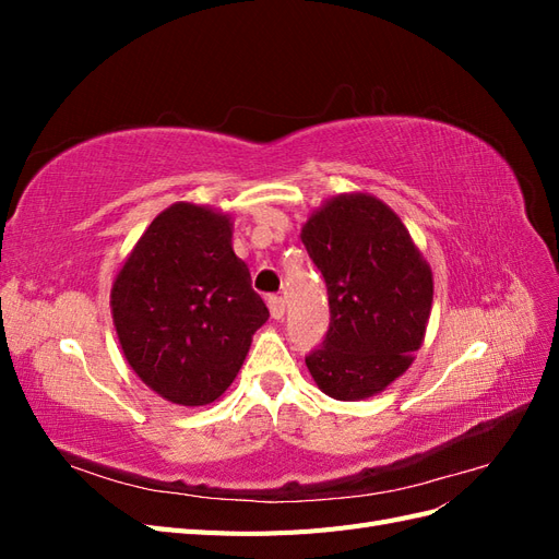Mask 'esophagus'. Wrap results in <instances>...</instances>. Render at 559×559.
Listing matches in <instances>:
<instances>
[{"label": "esophagus", "instance_id": "obj_1", "mask_svg": "<svg viewBox=\"0 0 559 559\" xmlns=\"http://www.w3.org/2000/svg\"><path fill=\"white\" fill-rule=\"evenodd\" d=\"M267 308H270V314H273V319H282L284 317V298L282 296H267Z\"/></svg>", "mask_w": 559, "mask_h": 559}]
</instances>
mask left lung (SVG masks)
<instances>
[{
  "instance_id": "left-lung-1",
  "label": "left lung",
  "mask_w": 559,
  "mask_h": 559,
  "mask_svg": "<svg viewBox=\"0 0 559 559\" xmlns=\"http://www.w3.org/2000/svg\"><path fill=\"white\" fill-rule=\"evenodd\" d=\"M324 275L331 324L310 352L312 380L335 401L370 399L401 378L425 343L433 273L399 214L370 193H341L300 230Z\"/></svg>"
}]
</instances>
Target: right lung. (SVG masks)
Masks as SVG:
<instances>
[{"instance_id":"add662e5","label":"right lung","mask_w":559,"mask_h":559,"mask_svg":"<svg viewBox=\"0 0 559 559\" xmlns=\"http://www.w3.org/2000/svg\"><path fill=\"white\" fill-rule=\"evenodd\" d=\"M109 302L130 368L158 396L189 408L226 392L270 317L233 251L230 214L195 202H175L148 224Z\"/></svg>"}]
</instances>
